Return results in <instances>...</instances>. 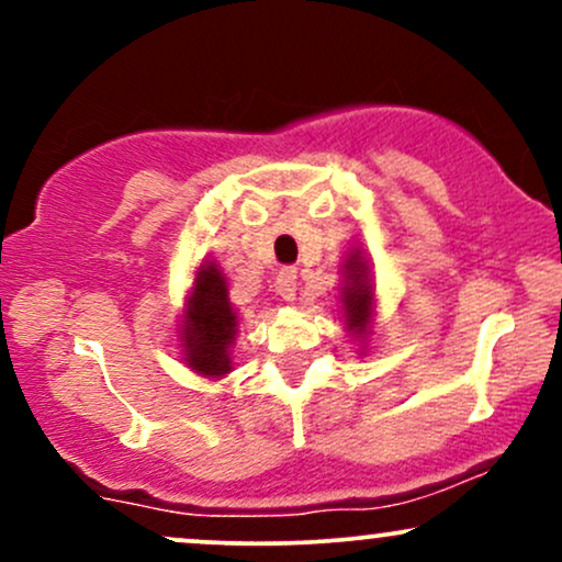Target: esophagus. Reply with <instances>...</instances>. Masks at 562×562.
<instances>
[{"mask_svg":"<svg viewBox=\"0 0 562 562\" xmlns=\"http://www.w3.org/2000/svg\"><path fill=\"white\" fill-rule=\"evenodd\" d=\"M277 295H280L282 301H295V290H299V272L295 269H282L280 274H277Z\"/></svg>","mask_w":562,"mask_h":562,"instance_id":"obj_1","label":"esophagus"}]
</instances>
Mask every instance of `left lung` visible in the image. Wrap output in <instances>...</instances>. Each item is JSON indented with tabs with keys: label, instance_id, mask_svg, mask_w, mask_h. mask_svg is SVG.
<instances>
[{
	"label": "left lung",
	"instance_id": "obj_1",
	"mask_svg": "<svg viewBox=\"0 0 562 562\" xmlns=\"http://www.w3.org/2000/svg\"><path fill=\"white\" fill-rule=\"evenodd\" d=\"M346 285L340 288V303H344V317L348 333L357 338H367L372 322V306H375V288L370 280V263L362 256V250H353L344 261Z\"/></svg>",
	"mask_w": 562,
	"mask_h": 562
}]
</instances>
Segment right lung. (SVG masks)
<instances>
[{"instance_id":"obj_1","label":"right lung","mask_w":562,"mask_h":562,"mask_svg":"<svg viewBox=\"0 0 562 562\" xmlns=\"http://www.w3.org/2000/svg\"><path fill=\"white\" fill-rule=\"evenodd\" d=\"M235 335L237 314L229 303L227 282L214 261H203L184 308V362L203 378H224L232 370L229 346Z\"/></svg>"}]
</instances>
